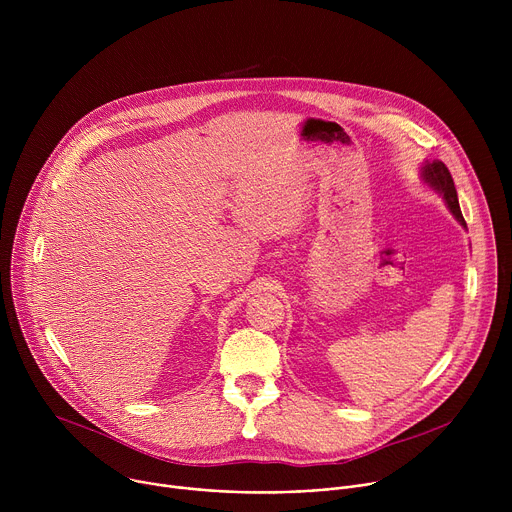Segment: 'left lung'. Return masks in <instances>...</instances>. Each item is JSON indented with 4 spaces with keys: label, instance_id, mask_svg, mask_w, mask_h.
<instances>
[{
    "label": "left lung",
    "instance_id": "8db88e82",
    "mask_svg": "<svg viewBox=\"0 0 512 512\" xmlns=\"http://www.w3.org/2000/svg\"><path fill=\"white\" fill-rule=\"evenodd\" d=\"M423 178H425V182H427L429 186H433L437 192H442V196L446 198V204H448V208L452 210V214L466 227V221H464L462 210H460V202H458V194H456V186H454L452 174H450V170L446 168V164H444V162L425 164V168H423Z\"/></svg>",
    "mask_w": 512,
    "mask_h": 512
}]
</instances>
